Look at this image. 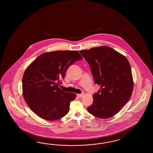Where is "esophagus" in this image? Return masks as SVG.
<instances>
[{
	"mask_svg": "<svg viewBox=\"0 0 153 153\" xmlns=\"http://www.w3.org/2000/svg\"><path fill=\"white\" fill-rule=\"evenodd\" d=\"M83 95H84V93H82V94H77V96L78 97H83Z\"/></svg>",
	"mask_w": 153,
	"mask_h": 153,
	"instance_id": "esophagus-1",
	"label": "esophagus"
}]
</instances>
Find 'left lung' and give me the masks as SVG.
I'll use <instances>...</instances> for the list:
<instances>
[{
  "label": "left lung",
  "instance_id": "8db88e82",
  "mask_svg": "<svg viewBox=\"0 0 153 153\" xmlns=\"http://www.w3.org/2000/svg\"><path fill=\"white\" fill-rule=\"evenodd\" d=\"M88 62L94 82L100 88L93 95L88 113L101 119L114 116L128 102L134 88L130 63L125 56L109 46L80 51Z\"/></svg>",
  "mask_w": 153,
  "mask_h": 153
}]
</instances>
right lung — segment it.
<instances>
[{
	"label": "right lung",
	"instance_id": "obj_1",
	"mask_svg": "<svg viewBox=\"0 0 153 153\" xmlns=\"http://www.w3.org/2000/svg\"><path fill=\"white\" fill-rule=\"evenodd\" d=\"M83 58L77 51L46 52L26 69L22 78V94L28 106L42 119L56 120L69 111L70 102L76 97L59 88L70 65Z\"/></svg>",
	"mask_w": 153,
	"mask_h": 153
}]
</instances>
